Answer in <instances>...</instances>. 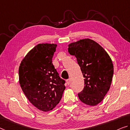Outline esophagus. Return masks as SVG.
<instances>
[{
    "label": "esophagus",
    "mask_w": 130,
    "mask_h": 130,
    "mask_svg": "<svg viewBox=\"0 0 130 130\" xmlns=\"http://www.w3.org/2000/svg\"><path fill=\"white\" fill-rule=\"evenodd\" d=\"M70 83H71V79L69 78V79H67V85H69Z\"/></svg>",
    "instance_id": "obj_1"
}]
</instances>
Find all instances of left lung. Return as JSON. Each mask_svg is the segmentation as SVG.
Masks as SVG:
<instances>
[{
    "mask_svg": "<svg viewBox=\"0 0 130 130\" xmlns=\"http://www.w3.org/2000/svg\"><path fill=\"white\" fill-rule=\"evenodd\" d=\"M68 52L75 56L84 78V88L78 95L86 105L95 106L103 101L110 87L113 64L106 51L96 42L80 39L68 45Z\"/></svg>",
    "mask_w": 130,
    "mask_h": 130,
    "instance_id": "obj_1",
    "label": "left lung"
}]
</instances>
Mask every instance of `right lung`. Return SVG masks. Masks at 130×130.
<instances>
[{"label": "right lung", "instance_id": "add662e5", "mask_svg": "<svg viewBox=\"0 0 130 130\" xmlns=\"http://www.w3.org/2000/svg\"><path fill=\"white\" fill-rule=\"evenodd\" d=\"M57 45L39 43L22 60L19 83L29 101L37 109L48 111L55 108L65 90V81L60 78L52 64Z\"/></svg>", "mask_w": 130, "mask_h": 130}]
</instances>
